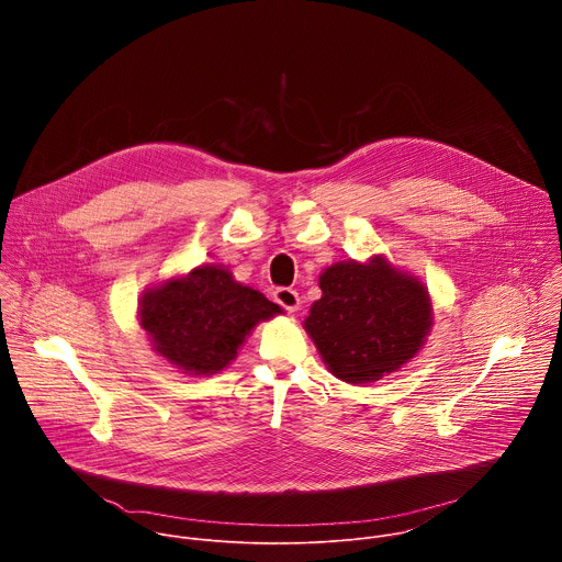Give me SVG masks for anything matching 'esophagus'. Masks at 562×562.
I'll use <instances>...</instances> for the list:
<instances>
[{"label": "esophagus", "instance_id": "obj_1", "mask_svg": "<svg viewBox=\"0 0 562 562\" xmlns=\"http://www.w3.org/2000/svg\"><path fill=\"white\" fill-rule=\"evenodd\" d=\"M273 300L282 306V308H286L289 313H295L297 308H300V295H297V291H293V289H278L276 293H273Z\"/></svg>", "mask_w": 562, "mask_h": 562}]
</instances>
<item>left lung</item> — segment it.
I'll return each mask as SVG.
<instances>
[{"mask_svg": "<svg viewBox=\"0 0 562 562\" xmlns=\"http://www.w3.org/2000/svg\"><path fill=\"white\" fill-rule=\"evenodd\" d=\"M317 282L323 297L311 304L304 331L338 380H382L425 347L434 325L429 291L384 256L336 262Z\"/></svg>", "mask_w": 562, "mask_h": 562, "instance_id": "1", "label": "left lung"}]
</instances>
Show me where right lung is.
Listing matches in <instances>:
<instances>
[{"label": "right lung", "mask_w": 562, "mask_h": 562, "mask_svg": "<svg viewBox=\"0 0 562 562\" xmlns=\"http://www.w3.org/2000/svg\"><path fill=\"white\" fill-rule=\"evenodd\" d=\"M278 313L276 302L235 282L220 265H202L146 289L137 306L153 351L189 375L220 373L247 336Z\"/></svg>", "instance_id": "1"}]
</instances>
